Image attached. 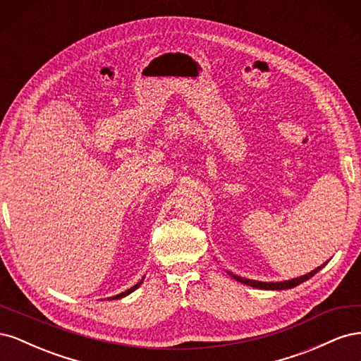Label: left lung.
Masks as SVG:
<instances>
[{"label": "left lung", "mask_w": 361, "mask_h": 361, "mask_svg": "<svg viewBox=\"0 0 361 361\" xmlns=\"http://www.w3.org/2000/svg\"><path fill=\"white\" fill-rule=\"evenodd\" d=\"M325 265H326V262H325L324 265H321V267H318L316 269H313L312 272H309V274H304V276H301V277L292 279V280L276 281V283H274V281H257V280H248V279H244V277H239V276L232 274L231 271H227V272H228V276H232L236 281H241V283H244V285H248V286H251V288L267 289V290H281V289H290V288H295V286L301 285L302 281H305V280H309L310 277H313V276L316 274V272L321 271Z\"/></svg>", "instance_id": "left-lung-1"}]
</instances>
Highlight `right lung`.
Wrapping results in <instances>:
<instances>
[{
    "label": "right lung",
    "instance_id": "obj_1",
    "mask_svg": "<svg viewBox=\"0 0 361 361\" xmlns=\"http://www.w3.org/2000/svg\"><path fill=\"white\" fill-rule=\"evenodd\" d=\"M143 280H145V277L141 279V280L137 283V285H134L133 288H129L128 290H125V292H122V293H118V295H116V297H111V298H108V300H118V298H123V297H126V295H129L130 292H134V290L141 285V283H143Z\"/></svg>",
    "mask_w": 361,
    "mask_h": 361
}]
</instances>
